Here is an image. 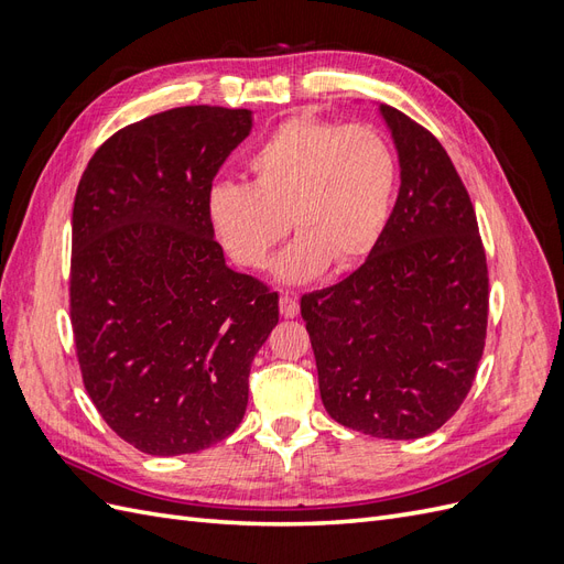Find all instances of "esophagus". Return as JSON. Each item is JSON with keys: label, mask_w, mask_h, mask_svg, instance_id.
<instances>
[{"label": "esophagus", "mask_w": 564, "mask_h": 564, "mask_svg": "<svg viewBox=\"0 0 564 564\" xmlns=\"http://www.w3.org/2000/svg\"><path fill=\"white\" fill-rule=\"evenodd\" d=\"M299 296L292 292H282L280 294V313L284 317H296L299 315Z\"/></svg>", "instance_id": "obj_1"}]
</instances>
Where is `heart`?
<instances>
[{"instance_id": "obj_1", "label": "heart", "mask_w": 564, "mask_h": 564, "mask_svg": "<svg viewBox=\"0 0 564 564\" xmlns=\"http://www.w3.org/2000/svg\"><path fill=\"white\" fill-rule=\"evenodd\" d=\"M247 172L249 183H216L207 195L220 247L240 268L263 270L292 224L299 235L278 275L308 282L332 261L348 270L377 249L395 199L398 155L369 124L299 115L249 152Z\"/></svg>"}]
</instances>
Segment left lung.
Listing matches in <instances>:
<instances>
[{
  "mask_svg": "<svg viewBox=\"0 0 564 564\" xmlns=\"http://www.w3.org/2000/svg\"><path fill=\"white\" fill-rule=\"evenodd\" d=\"M400 155V193L367 261L305 294L319 395L371 437L414 440L464 404L485 350L487 256L470 195L435 135L381 106Z\"/></svg>",
  "mask_w": 564,
  "mask_h": 564,
  "instance_id": "8db88e82",
  "label": "left lung"
}]
</instances>
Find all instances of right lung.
Instances as JSON below:
<instances>
[{"label":"right lung","mask_w":564,"mask_h":564,"mask_svg":"<svg viewBox=\"0 0 564 564\" xmlns=\"http://www.w3.org/2000/svg\"><path fill=\"white\" fill-rule=\"evenodd\" d=\"M251 112L185 106L115 131L73 209L70 324L94 406L135 449H207L240 425L278 292L226 265L207 195Z\"/></svg>","instance_id":"right-lung-1"}]
</instances>
